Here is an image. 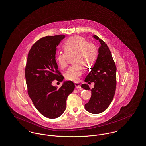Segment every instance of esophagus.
Instances as JSON below:
<instances>
[{
  "mask_svg": "<svg viewBox=\"0 0 146 146\" xmlns=\"http://www.w3.org/2000/svg\"><path fill=\"white\" fill-rule=\"evenodd\" d=\"M75 86L77 88H79V89L81 88V84L79 83H75Z\"/></svg>",
  "mask_w": 146,
  "mask_h": 146,
  "instance_id": "34e87169",
  "label": "esophagus"
}]
</instances>
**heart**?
I'll return each mask as SVG.
<instances>
[{
    "label": "heart",
    "instance_id": "heart-1",
    "mask_svg": "<svg viewBox=\"0 0 146 146\" xmlns=\"http://www.w3.org/2000/svg\"><path fill=\"white\" fill-rule=\"evenodd\" d=\"M65 52H60L56 56V62L59 66L64 69L68 64L69 55L76 54L74 63L76 65L70 66L65 73V78L68 80L77 81L82 73L80 64L86 62V65L93 63L96 58V51L95 47L81 37H74L68 39L64 44Z\"/></svg>",
    "mask_w": 146,
    "mask_h": 146
}]
</instances>
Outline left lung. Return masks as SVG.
<instances>
[{"mask_svg": "<svg viewBox=\"0 0 146 146\" xmlns=\"http://www.w3.org/2000/svg\"><path fill=\"white\" fill-rule=\"evenodd\" d=\"M93 37L99 41L100 46L96 61L84 81L94 82V88L91 89L86 84H83L81 87L91 91V97L84 105L85 109L97 114L104 112L113 99L116 86V67L108 45L96 35Z\"/></svg>", "mask_w": 146, "mask_h": 146, "instance_id": "1", "label": "left lung"}]
</instances>
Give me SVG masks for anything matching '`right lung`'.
<instances>
[{
  "label": "right lung",
  "instance_id": "obj_1",
  "mask_svg": "<svg viewBox=\"0 0 146 146\" xmlns=\"http://www.w3.org/2000/svg\"><path fill=\"white\" fill-rule=\"evenodd\" d=\"M65 35L48 36L36 41L30 49L25 68L29 96L37 110L50 119L59 117L64 112L66 101L75 88L71 81H65L60 88L52 82H62L64 77L55 60L57 46Z\"/></svg>",
  "mask_w": 146,
  "mask_h": 146
}]
</instances>
